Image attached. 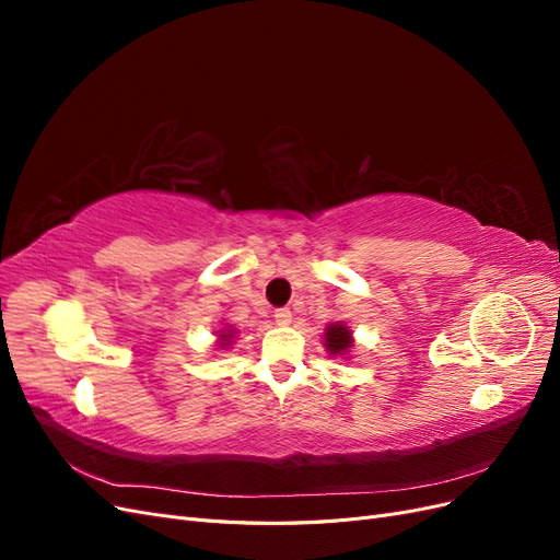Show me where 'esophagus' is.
Listing matches in <instances>:
<instances>
[{
    "instance_id": "obj_1",
    "label": "esophagus",
    "mask_w": 560,
    "mask_h": 560,
    "mask_svg": "<svg viewBox=\"0 0 560 560\" xmlns=\"http://www.w3.org/2000/svg\"><path fill=\"white\" fill-rule=\"evenodd\" d=\"M276 322H278V325H290V322H292V311L290 308H278L276 311Z\"/></svg>"
}]
</instances>
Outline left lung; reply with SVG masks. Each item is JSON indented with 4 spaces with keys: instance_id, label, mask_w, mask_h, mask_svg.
Here are the masks:
<instances>
[{
    "instance_id": "left-lung-1",
    "label": "left lung",
    "mask_w": 560,
    "mask_h": 560,
    "mask_svg": "<svg viewBox=\"0 0 560 560\" xmlns=\"http://www.w3.org/2000/svg\"><path fill=\"white\" fill-rule=\"evenodd\" d=\"M325 346L331 354H343L350 350L352 346V338H350V329L343 327V325H331L327 329V336H325Z\"/></svg>"
}]
</instances>
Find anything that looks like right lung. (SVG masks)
Instances as JSON below:
<instances>
[{
	"instance_id": "obj_1",
	"label": "right lung",
	"mask_w": 560,
	"mask_h": 560,
	"mask_svg": "<svg viewBox=\"0 0 560 560\" xmlns=\"http://www.w3.org/2000/svg\"><path fill=\"white\" fill-rule=\"evenodd\" d=\"M222 338H224V341L229 343V338H231V334H229V336H222ZM226 343H222V346H226Z\"/></svg>"
}]
</instances>
